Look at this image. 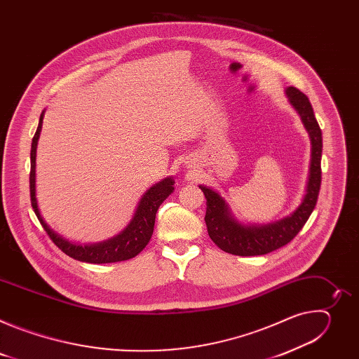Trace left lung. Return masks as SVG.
Listing matches in <instances>:
<instances>
[{
	"label": "left lung",
	"instance_id": "obj_1",
	"mask_svg": "<svg viewBox=\"0 0 359 359\" xmlns=\"http://www.w3.org/2000/svg\"><path fill=\"white\" fill-rule=\"evenodd\" d=\"M285 96L311 140V162L305 194L298 208L288 216L267 224H245L233 215L229 203L219 191L200 184L198 187L208 200L204 222L209 236L226 252L248 257V255L267 254L288 244L304 227L317 204L321 186L323 133L309 97L294 86L285 89Z\"/></svg>",
	"mask_w": 359,
	"mask_h": 359
}]
</instances>
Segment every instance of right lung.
Listing matches in <instances>:
<instances>
[{
  "instance_id": "add662e5",
  "label": "right lung",
  "mask_w": 359,
  "mask_h": 359,
  "mask_svg": "<svg viewBox=\"0 0 359 359\" xmlns=\"http://www.w3.org/2000/svg\"><path fill=\"white\" fill-rule=\"evenodd\" d=\"M45 111H42L39 116V123L36 128V132L32 137L31 144V173H29V191H31V204L32 209L41 222L42 227L48 233V236L53 240L67 255L69 257L82 262V263H90V264H107V263H116V262H125L129 259H133L149 243L153 227H155V219L156 212L161 208V204L173 193L175 190V180L172 176L162 179L156 184L150 186L143 196L140 197L135 215L132 220L128 223V226L116 236L99 243H90V244H81L71 241L57 233L53 227H50L42 217L38 200H36V189H35V168H36V146L42 129V121H43Z\"/></svg>"
}]
</instances>
